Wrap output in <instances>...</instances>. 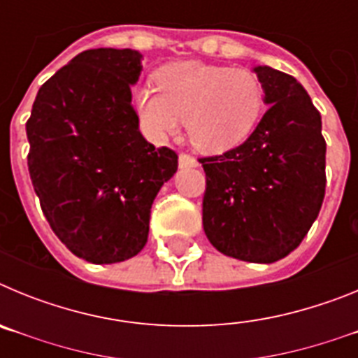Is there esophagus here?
<instances>
[{
    "instance_id": "34e87169",
    "label": "esophagus",
    "mask_w": 358,
    "mask_h": 358,
    "mask_svg": "<svg viewBox=\"0 0 358 358\" xmlns=\"http://www.w3.org/2000/svg\"><path fill=\"white\" fill-rule=\"evenodd\" d=\"M199 161L195 159L192 154H186V152H182L181 156H179V166L181 169H192V166H197Z\"/></svg>"
}]
</instances>
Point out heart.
Returning a JSON list of instances; mask_svg holds the SVG:
<instances>
[{"instance_id": "obj_1", "label": "heart", "mask_w": 358, "mask_h": 358, "mask_svg": "<svg viewBox=\"0 0 358 358\" xmlns=\"http://www.w3.org/2000/svg\"><path fill=\"white\" fill-rule=\"evenodd\" d=\"M136 106L157 138L186 122L189 140L206 152L235 147L255 127L264 109V84L252 71L188 61L159 73V87L141 85Z\"/></svg>"}]
</instances>
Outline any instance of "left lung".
<instances>
[{
    "label": "left lung",
    "mask_w": 358,
    "mask_h": 358,
    "mask_svg": "<svg viewBox=\"0 0 358 358\" xmlns=\"http://www.w3.org/2000/svg\"><path fill=\"white\" fill-rule=\"evenodd\" d=\"M267 110L248 140L201 157L202 226L222 255L273 264L301 243L327 188L321 115L294 77L258 66Z\"/></svg>",
    "instance_id": "8db88e82"
}]
</instances>
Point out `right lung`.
I'll use <instances>...</instances> for the list:
<instances>
[{"label": "right lung", "instance_id": "1", "mask_svg": "<svg viewBox=\"0 0 358 358\" xmlns=\"http://www.w3.org/2000/svg\"><path fill=\"white\" fill-rule=\"evenodd\" d=\"M134 50L78 53L44 82L27 122L28 172L59 240L91 264L129 260L145 248L150 208L177 170V154L138 129Z\"/></svg>", "mask_w": 358, "mask_h": 358}]
</instances>
